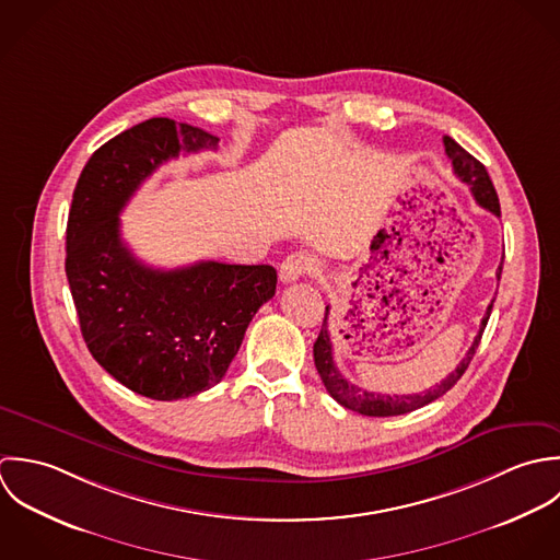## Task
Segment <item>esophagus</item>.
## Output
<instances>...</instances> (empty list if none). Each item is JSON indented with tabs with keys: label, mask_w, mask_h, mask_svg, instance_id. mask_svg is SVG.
Returning <instances> with one entry per match:
<instances>
[{
	"label": "esophagus",
	"mask_w": 560,
	"mask_h": 560,
	"mask_svg": "<svg viewBox=\"0 0 560 560\" xmlns=\"http://www.w3.org/2000/svg\"><path fill=\"white\" fill-rule=\"evenodd\" d=\"M316 272H320V261L303 250H296L283 259V264L279 268V279L283 283H290L305 275H316Z\"/></svg>",
	"instance_id": "esophagus-1"
}]
</instances>
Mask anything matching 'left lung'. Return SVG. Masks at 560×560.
<instances>
[{
    "mask_svg": "<svg viewBox=\"0 0 560 560\" xmlns=\"http://www.w3.org/2000/svg\"><path fill=\"white\" fill-rule=\"evenodd\" d=\"M444 147H446V155L452 160V168H454V175L465 182L476 199V203L485 210H489L491 214L500 217V201H498V195H495V188L489 179V173L487 168L474 158L469 155L458 142H454L450 136H444ZM504 259V257H502ZM500 275H502V264L498 266V281H500ZM495 301V299H493ZM493 301L489 303L487 307V314L485 318L480 320V331L478 336L474 337V343L469 346L467 354L463 357V361L454 368V372H450L446 378L442 383H438L435 387H429L424 389L422 394H402V396H389V394H374V392H368V389H361L352 383H348L339 370L336 368V361H334V343H331V336H329V307H327V314H325V320H323V329H320V336L314 343V361H316V370L327 387V392L336 398L337 402L350 411H357L361 416H370V418H389V416H402V413H409V411H416L433 400H438L440 396H444L447 389H452L456 385V381L465 374L478 343H480V337L482 331L487 327V320L491 316V310H493Z\"/></svg>",
    "mask_w": 560,
    "mask_h": 560,
    "instance_id": "8db88e82",
    "label": "left lung"
}]
</instances>
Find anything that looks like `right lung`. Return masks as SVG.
Instances as JSON below:
<instances>
[{
	"instance_id": "right-lung-1",
	"label": "right lung",
	"mask_w": 560,
	"mask_h": 560,
	"mask_svg": "<svg viewBox=\"0 0 560 560\" xmlns=\"http://www.w3.org/2000/svg\"><path fill=\"white\" fill-rule=\"evenodd\" d=\"M217 144L188 122L149 118L91 155L71 201L65 268L82 337L108 374L153 400L221 383L248 323L277 290L268 264L208 259L160 270L136 259L120 237L118 214L158 166Z\"/></svg>"
}]
</instances>
